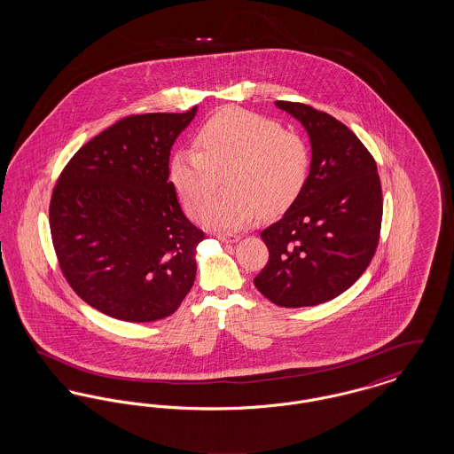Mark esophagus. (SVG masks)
I'll use <instances>...</instances> for the list:
<instances>
[{"instance_id": "esophagus-1", "label": "esophagus", "mask_w": 454, "mask_h": 454, "mask_svg": "<svg viewBox=\"0 0 454 454\" xmlns=\"http://www.w3.org/2000/svg\"><path fill=\"white\" fill-rule=\"evenodd\" d=\"M217 239L223 243H237L239 239V235H233V233H217Z\"/></svg>"}]
</instances>
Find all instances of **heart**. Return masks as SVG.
<instances>
[{
  "label": "heart",
  "mask_w": 454,
  "mask_h": 454,
  "mask_svg": "<svg viewBox=\"0 0 454 454\" xmlns=\"http://www.w3.org/2000/svg\"><path fill=\"white\" fill-rule=\"evenodd\" d=\"M195 146L173 153L168 172L189 215L213 230H241L262 209L279 215L308 180L309 150L301 136L255 112H217L197 132ZM223 171L229 189L209 203Z\"/></svg>",
  "instance_id": "b5f03b06"
}]
</instances>
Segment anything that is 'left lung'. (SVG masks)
Returning <instances> with one entry per match:
<instances>
[{
  "label": "left lung",
  "mask_w": 454,
  "mask_h": 454,
  "mask_svg": "<svg viewBox=\"0 0 454 454\" xmlns=\"http://www.w3.org/2000/svg\"><path fill=\"white\" fill-rule=\"evenodd\" d=\"M276 107L308 132L311 163L301 194L260 233L269 262L254 284L278 306H315L366 270L381 230V184L374 158L340 121L296 102Z\"/></svg>",
  "instance_id": "obj_1"
}]
</instances>
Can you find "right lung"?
I'll list each match as a JSON object with an SVG mask.
<instances>
[{
	"label": "right lung",
	"instance_id": "obj_1",
	"mask_svg": "<svg viewBox=\"0 0 454 454\" xmlns=\"http://www.w3.org/2000/svg\"><path fill=\"white\" fill-rule=\"evenodd\" d=\"M197 107L130 115L88 141L51 199V235L74 293L112 318L170 317L194 284L204 233L168 180L170 150Z\"/></svg>",
	"mask_w": 454,
	"mask_h": 454
}]
</instances>
